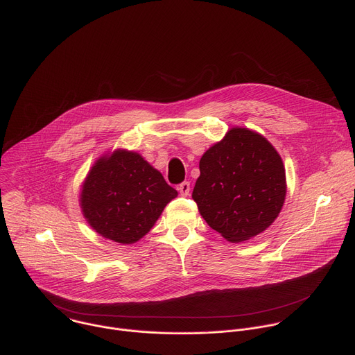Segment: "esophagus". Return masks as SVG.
<instances>
[{"instance_id":"34e87169","label":"esophagus","mask_w":355,"mask_h":355,"mask_svg":"<svg viewBox=\"0 0 355 355\" xmlns=\"http://www.w3.org/2000/svg\"><path fill=\"white\" fill-rule=\"evenodd\" d=\"M178 191H180V193H181L182 196H188V195H189V191H191L189 182H188V181L181 182V184L178 185Z\"/></svg>"}]
</instances>
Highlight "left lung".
I'll return each mask as SVG.
<instances>
[{"mask_svg": "<svg viewBox=\"0 0 355 355\" xmlns=\"http://www.w3.org/2000/svg\"><path fill=\"white\" fill-rule=\"evenodd\" d=\"M192 199L207 223L240 243L264 232L278 216L286 193L285 168L261 135L233 128L199 162Z\"/></svg>", "mask_w": 355, "mask_h": 355, "instance_id": "1", "label": "left lung"}]
</instances>
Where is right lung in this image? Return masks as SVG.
<instances>
[{
  "label": "right lung",
  "mask_w": 355,
  "mask_h": 355,
  "mask_svg": "<svg viewBox=\"0 0 355 355\" xmlns=\"http://www.w3.org/2000/svg\"><path fill=\"white\" fill-rule=\"evenodd\" d=\"M175 196L177 191L140 155L116 150L91 168L81 191V208L101 236L130 244L153 227Z\"/></svg>",
  "instance_id": "1"
}]
</instances>
